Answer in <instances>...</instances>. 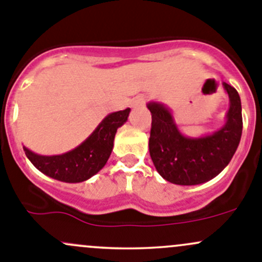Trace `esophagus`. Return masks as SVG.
<instances>
[{
    "instance_id": "34e87169",
    "label": "esophagus",
    "mask_w": 262,
    "mask_h": 262,
    "mask_svg": "<svg viewBox=\"0 0 262 262\" xmlns=\"http://www.w3.org/2000/svg\"><path fill=\"white\" fill-rule=\"evenodd\" d=\"M145 102H146V98H145L144 96H137V97H135L134 99H132L131 106L134 107V108H139V107L144 106Z\"/></svg>"
}]
</instances>
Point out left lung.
<instances>
[{"label": "left lung", "instance_id": "left-lung-1", "mask_svg": "<svg viewBox=\"0 0 262 262\" xmlns=\"http://www.w3.org/2000/svg\"><path fill=\"white\" fill-rule=\"evenodd\" d=\"M230 99L226 122L220 130L201 137L180 132L170 110L160 102H149L151 131L149 150L159 174L178 185H196L217 177L238 147L242 135V107L238 93L222 83Z\"/></svg>", "mask_w": 262, "mask_h": 262}]
</instances>
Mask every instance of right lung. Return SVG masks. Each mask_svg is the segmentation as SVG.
Instances as JSON below:
<instances>
[{
  "mask_svg": "<svg viewBox=\"0 0 262 262\" xmlns=\"http://www.w3.org/2000/svg\"><path fill=\"white\" fill-rule=\"evenodd\" d=\"M130 111V108H126L110 113L79 146L66 154L39 155L25 146L24 151L32 165L42 174L64 183L84 182L106 165L112 152L117 128L127 121Z\"/></svg>",
  "mask_w": 262,
  "mask_h": 262,
  "instance_id": "1",
  "label": "right lung"
}]
</instances>
